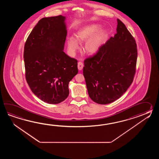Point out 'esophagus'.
<instances>
[{
    "label": "esophagus",
    "instance_id": "1",
    "mask_svg": "<svg viewBox=\"0 0 159 159\" xmlns=\"http://www.w3.org/2000/svg\"><path fill=\"white\" fill-rule=\"evenodd\" d=\"M84 67V64L82 62H78V70H81Z\"/></svg>",
    "mask_w": 159,
    "mask_h": 159
}]
</instances>
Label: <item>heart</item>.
Wrapping results in <instances>:
<instances>
[{
	"instance_id": "1",
	"label": "heart",
	"mask_w": 159,
	"mask_h": 159,
	"mask_svg": "<svg viewBox=\"0 0 159 159\" xmlns=\"http://www.w3.org/2000/svg\"><path fill=\"white\" fill-rule=\"evenodd\" d=\"M100 29L101 27L97 24H92L81 28L76 34V40L72 37L68 39L69 49L74 52L79 49L77 41L81 44L87 40L84 45L85 52L89 54L96 53L107 37V32L105 30L98 32Z\"/></svg>"
}]
</instances>
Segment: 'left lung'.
Returning <instances> with one entry per match:
<instances>
[{"instance_id":"1","label":"left lung","mask_w":159,"mask_h":159,"mask_svg":"<svg viewBox=\"0 0 159 159\" xmlns=\"http://www.w3.org/2000/svg\"><path fill=\"white\" fill-rule=\"evenodd\" d=\"M116 34L93 56L84 60L83 74L93 101L106 105L117 100L134 80L138 57L134 37L117 19Z\"/></svg>"}]
</instances>
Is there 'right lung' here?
I'll return each instance as SVG.
<instances>
[{"instance_id": "add662e5", "label": "right lung", "mask_w": 159, "mask_h": 159, "mask_svg": "<svg viewBox=\"0 0 159 159\" xmlns=\"http://www.w3.org/2000/svg\"><path fill=\"white\" fill-rule=\"evenodd\" d=\"M65 20L62 15L41 19L24 45L26 81L34 94L49 104L68 97L69 82L78 73V61L63 51L67 34Z\"/></svg>"}]
</instances>
